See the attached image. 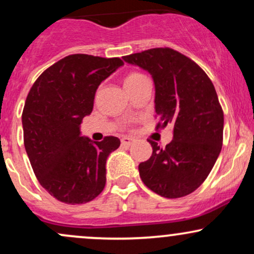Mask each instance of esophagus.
Returning a JSON list of instances; mask_svg holds the SVG:
<instances>
[{
	"label": "esophagus",
	"instance_id": "obj_1",
	"mask_svg": "<svg viewBox=\"0 0 254 254\" xmlns=\"http://www.w3.org/2000/svg\"><path fill=\"white\" fill-rule=\"evenodd\" d=\"M121 142H122V145H125V147H130V145L132 144L133 142H135V139L131 138V137H127V136H124L123 138L121 139Z\"/></svg>",
	"mask_w": 254,
	"mask_h": 254
}]
</instances>
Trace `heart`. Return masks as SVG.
Here are the masks:
<instances>
[{"label": "heart", "mask_w": 254, "mask_h": 254, "mask_svg": "<svg viewBox=\"0 0 254 254\" xmlns=\"http://www.w3.org/2000/svg\"><path fill=\"white\" fill-rule=\"evenodd\" d=\"M144 78H147V77H145L143 74H141V72L132 71V72H130V74H127V76L125 77L124 84H125V87H127H127L133 86V84L138 83L139 81L144 80Z\"/></svg>", "instance_id": "heart-1"}]
</instances>
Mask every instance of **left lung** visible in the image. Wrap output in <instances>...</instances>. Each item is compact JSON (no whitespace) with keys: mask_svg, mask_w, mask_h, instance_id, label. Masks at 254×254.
Returning a JSON list of instances; mask_svg holds the SVG:
<instances>
[{"mask_svg":"<svg viewBox=\"0 0 254 254\" xmlns=\"http://www.w3.org/2000/svg\"><path fill=\"white\" fill-rule=\"evenodd\" d=\"M123 60L147 70L155 83L156 129L173 127L165 148L149 139L153 154L139 177L161 197L190 194L209 176L223 141V111L211 80L196 62L170 48L149 49Z\"/></svg>","mask_w":254,"mask_h":254,"instance_id":"8db88e82","label":"left lung"}]
</instances>
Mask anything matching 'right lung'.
Here are the masks:
<instances>
[{
	"label": "right lung",
	"mask_w": 254,
	"mask_h": 254,
	"mask_svg": "<svg viewBox=\"0 0 254 254\" xmlns=\"http://www.w3.org/2000/svg\"><path fill=\"white\" fill-rule=\"evenodd\" d=\"M124 64L118 57L69 55L49 66L28 92L24 144L38 182L66 204L94 199L106 184L107 156L121 145L106 136L92 142L80 125L90 115L99 84Z\"/></svg>",
	"instance_id": "right-lung-1"
}]
</instances>
